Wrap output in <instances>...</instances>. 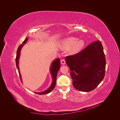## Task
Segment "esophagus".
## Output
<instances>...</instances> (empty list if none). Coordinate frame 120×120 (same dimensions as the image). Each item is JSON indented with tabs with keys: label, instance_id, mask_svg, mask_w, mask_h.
I'll return each instance as SVG.
<instances>
[{
	"label": "esophagus",
	"instance_id": "34e87169",
	"mask_svg": "<svg viewBox=\"0 0 120 120\" xmlns=\"http://www.w3.org/2000/svg\"><path fill=\"white\" fill-rule=\"evenodd\" d=\"M60 63L62 64H66V60H65L64 59H62L60 60Z\"/></svg>",
	"mask_w": 120,
	"mask_h": 120
}]
</instances>
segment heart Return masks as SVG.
<instances>
[{"label":"heart","instance_id":"obj_1","mask_svg":"<svg viewBox=\"0 0 120 120\" xmlns=\"http://www.w3.org/2000/svg\"><path fill=\"white\" fill-rule=\"evenodd\" d=\"M85 45L83 40H79L77 38L68 37L65 38L61 42V46L64 49H70V52L71 54H75L82 50Z\"/></svg>","mask_w":120,"mask_h":120}]
</instances>
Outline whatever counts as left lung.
I'll return each mask as SVG.
<instances>
[{
    "label": "left lung",
    "instance_id": "left-lung-1",
    "mask_svg": "<svg viewBox=\"0 0 120 120\" xmlns=\"http://www.w3.org/2000/svg\"><path fill=\"white\" fill-rule=\"evenodd\" d=\"M66 60L70 69L72 85L79 91H92L104 78L106 58L99 41L90 43L77 54L66 56Z\"/></svg>",
    "mask_w": 120,
    "mask_h": 120
}]
</instances>
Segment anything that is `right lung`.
<instances>
[{"mask_svg":"<svg viewBox=\"0 0 120 120\" xmlns=\"http://www.w3.org/2000/svg\"><path fill=\"white\" fill-rule=\"evenodd\" d=\"M27 38H26V39H25L24 41L22 42L23 44L19 46V48H18V49L17 50V53H16V59H15V61H16V67L19 70V77L21 81H22L21 80V75L20 74V71H19V56H20V50L22 47L23 46V45L25 44V43L26 42L27 40ZM60 60L59 58L58 59H56V60H54L53 61V62L52 64L51 67H50V74L52 75V83L51 86H50L49 88L46 90L45 91L43 92H41V93H35L37 94H38V95H44V94H48L49 93H50L52 90L54 88V87L56 86V76H57V71H59V69L60 68Z\"/></svg>","mask_w":120,"mask_h":120,"instance_id":"obj_1","label":"right lung"}]
</instances>
